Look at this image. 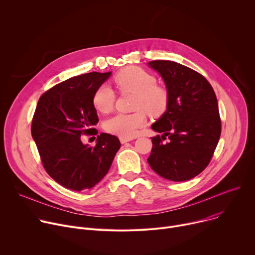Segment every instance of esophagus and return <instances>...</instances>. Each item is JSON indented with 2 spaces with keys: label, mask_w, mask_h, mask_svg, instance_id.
<instances>
[{
  "label": "esophagus",
  "mask_w": 255,
  "mask_h": 255,
  "mask_svg": "<svg viewBox=\"0 0 255 255\" xmlns=\"http://www.w3.org/2000/svg\"><path fill=\"white\" fill-rule=\"evenodd\" d=\"M131 140H132V138H122V137H120V142L122 144H124V143H126L128 141H131Z\"/></svg>",
  "instance_id": "1"
}]
</instances>
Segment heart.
<instances>
[{
  "label": "heart",
  "instance_id": "1",
  "mask_svg": "<svg viewBox=\"0 0 255 255\" xmlns=\"http://www.w3.org/2000/svg\"><path fill=\"white\" fill-rule=\"evenodd\" d=\"M120 93L134 94L132 114H117L104 122V129L122 138L134 137L146 122V114L152 118L162 116L168 106L167 91L156 84V78L141 67L127 66L114 77ZM115 104V93L108 86L99 87L93 96V105L100 113L111 112Z\"/></svg>",
  "mask_w": 255,
  "mask_h": 255
}]
</instances>
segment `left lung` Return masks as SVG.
<instances>
[{"mask_svg": "<svg viewBox=\"0 0 255 255\" xmlns=\"http://www.w3.org/2000/svg\"><path fill=\"white\" fill-rule=\"evenodd\" d=\"M159 72L168 93L166 112L151 128L162 133L152 137L147 159L160 176L185 181L210 163L221 135V119L215 92L196 70L169 60L148 63ZM168 135V142L162 141Z\"/></svg>", "mask_w": 255, "mask_h": 255, "instance_id": "left-lung-1", "label": "left lung"}]
</instances>
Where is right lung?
<instances>
[{
  "mask_svg": "<svg viewBox=\"0 0 255 255\" xmlns=\"http://www.w3.org/2000/svg\"><path fill=\"white\" fill-rule=\"evenodd\" d=\"M111 76L89 72L68 79L46 91L36 106L31 134L46 172L62 187L76 192L95 187L107 174L121 143L101 133L95 146L81 136L95 134L99 122L93 105L96 90Z\"/></svg>",
  "mask_w": 255,
  "mask_h": 255,
  "instance_id": "obj_1",
  "label": "right lung"
}]
</instances>
